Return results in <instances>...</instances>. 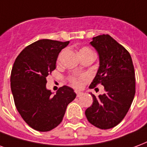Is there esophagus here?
I'll return each instance as SVG.
<instances>
[{
	"label": "esophagus",
	"mask_w": 147,
	"mask_h": 147,
	"mask_svg": "<svg viewBox=\"0 0 147 147\" xmlns=\"http://www.w3.org/2000/svg\"><path fill=\"white\" fill-rule=\"evenodd\" d=\"M76 94H77V96H78V97H80V96L83 95V92H79V91H76Z\"/></svg>",
	"instance_id": "obj_1"
}]
</instances>
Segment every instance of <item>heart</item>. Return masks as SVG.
<instances>
[{"label":"heart","instance_id":"heart-1","mask_svg":"<svg viewBox=\"0 0 147 147\" xmlns=\"http://www.w3.org/2000/svg\"><path fill=\"white\" fill-rule=\"evenodd\" d=\"M89 51H92V50L88 49V48H87V47H84V48H82L81 49H80L79 55L84 53V52H89ZM87 79H88V76L87 75L81 74L80 76H78V77H70L69 78V81L73 86L76 87V88H79V87H81L82 85V83L84 81H86Z\"/></svg>","mask_w":147,"mask_h":147}]
</instances>
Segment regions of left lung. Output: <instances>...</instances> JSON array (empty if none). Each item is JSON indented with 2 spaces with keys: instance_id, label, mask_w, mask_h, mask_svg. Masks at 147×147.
Listing matches in <instances>:
<instances>
[{
  "instance_id": "8db88e82",
  "label": "left lung",
  "mask_w": 147,
  "mask_h": 147,
  "mask_svg": "<svg viewBox=\"0 0 147 147\" xmlns=\"http://www.w3.org/2000/svg\"><path fill=\"white\" fill-rule=\"evenodd\" d=\"M99 56V67L89 88L98 84L106 93H91L92 105L85 110L88 121L100 129L115 127L128 113L136 94L135 69L126 49L108 34L98 35L90 42Z\"/></svg>"
}]
</instances>
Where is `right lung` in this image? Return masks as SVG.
I'll use <instances>...</instances> for the list:
<instances>
[{
    "label": "right lung",
    "instance_id": "add662e5",
    "mask_svg": "<svg viewBox=\"0 0 147 147\" xmlns=\"http://www.w3.org/2000/svg\"><path fill=\"white\" fill-rule=\"evenodd\" d=\"M69 43L39 40L26 47L14 63L10 81L15 105L35 130L49 131L57 127L68 104L76 98L74 89L66 85L54 96L46 88V78L56 68L58 55Z\"/></svg>",
    "mask_w": 147,
    "mask_h": 147
}]
</instances>
